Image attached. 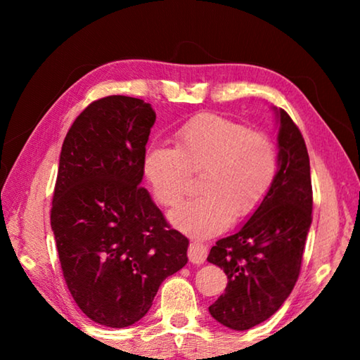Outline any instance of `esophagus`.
Masks as SVG:
<instances>
[{
  "mask_svg": "<svg viewBox=\"0 0 360 360\" xmlns=\"http://www.w3.org/2000/svg\"><path fill=\"white\" fill-rule=\"evenodd\" d=\"M187 255H188V260H191L192 264L202 265L206 260V255H208V248H206L203 243L192 241L191 245H188Z\"/></svg>",
  "mask_w": 360,
  "mask_h": 360,
  "instance_id": "esophagus-1",
  "label": "esophagus"
}]
</instances>
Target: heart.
Listing matches in <instances>:
<instances>
[{"label":"heart","instance_id":"1","mask_svg":"<svg viewBox=\"0 0 360 360\" xmlns=\"http://www.w3.org/2000/svg\"><path fill=\"white\" fill-rule=\"evenodd\" d=\"M176 148L152 143L143 169L157 202L176 206L191 173H203L200 198L179 206L169 219L195 238H210L246 217L270 193L278 174V152L265 133L217 114H200L174 133Z\"/></svg>","mask_w":360,"mask_h":360}]
</instances>
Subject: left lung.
<instances>
[{"label":"left lung","instance_id":"obj_1","mask_svg":"<svg viewBox=\"0 0 360 360\" xmlns=\"http://www.w3.org/2000/svg\"><path fill=\"white\" fill-rule=\"evenodd\" d=\"M278 124V174L270 193L245 225L211 248L208 262L224 268L227 288L210 307L219 324L249 330L271 318L300 273L311 225L309 157L300 130L284 109Z\"/></svg>","mask_w":360,"mask_h":360}]
</instances>
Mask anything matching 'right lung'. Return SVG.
I'll list each match as a JSON object with an SVG mask.
<instances>
[{
	"label": "right lung",
	"instance_id": "obj_1",
	"mask_svg": "<svg viewBox=\"0 0 360 360\" xmlns=\"http://www.w3.org/2000/svg\"><path fill=\"white\" fill-rule=\"evenodd\" d=\"M154 124L149 103L106 96L77 115L60 152L51 225L65 281L87 318L112 328L141 319L187 264L188 240L139 187Z\"/></svg>",
	"mask_w": 360,
	"mask_h": 360
}]
</instances>
